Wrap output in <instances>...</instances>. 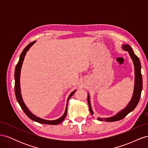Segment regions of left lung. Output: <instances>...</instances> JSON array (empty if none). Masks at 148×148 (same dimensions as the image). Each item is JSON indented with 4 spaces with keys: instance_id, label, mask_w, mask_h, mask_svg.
Instances as JSON below:
<instances>
[{
    "instance_id": "left-lung-1",
    "label": "left lung",
    "mask_w": 148,
    "mask_h": 148,
    "mask_svg": "<svg viewBox=\"0 0 148 148\" xmlns=\"http://www.w3.org/2000/svg\"><path fill=\"white\" fill-rule=\"evenodd\" d=\"M122 48L124 51H127L130 56L132 59L133 60L134 66H135V87H134V91L133 94V96L131 101H130L127 106L125 107L124 109L121 110L118 114L115 115L111 117H107V118H100L98 117L97 120L99 121H105V122H115V121H118L120 120L123 119L124 117L135 109L138 103L140 101L141 91L143 89V79H142V75L141 73V63L139 58L135 54L132 48L128 44H123L122 46ZM88 102L89 106V109L90 110V112L91 114H94L91 108V103H90V99H89V94L88 95Z\"/></svg>"
}]
</instances>
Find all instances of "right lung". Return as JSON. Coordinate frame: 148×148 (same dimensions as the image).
Listing matches in <instances>:
<instances>
[{
	"label": "right lung",
	"instance_id": "1",
	"mask_svg": "<svg viewBox=\"0 0 148 148\" xmlns=\"http://www.w3.org/2000/svg\"><path fill=\"white\" fill-rule=\"evenodd\" d=\"M36 41H33L32 42H31L28 45L26 46L24 49L23 52H21L20 57V59L18 64L16 65L15 67V96L16 100L19 103L20 106H21V108L24 111V112L25 114L28 116V117L33 121H35V122L40 123H42V124H47V125H58L62 121H63L65 118L66 117V113H67V105H68V102L70 98L72 96L74 93L76 92L77 90H75L71 92L70 95H69L68 99H67V102H66V109L65 110V112L64 115L62 116L59 119H58L57 120H44L41 118H39L38 117H36V116L33 114L29 110V109L27 108V107L26 106L25 104L24 103L23 99H22L21 95V89H20V73H21V69L22 66V64H23V62L25 59V56L26 53V52H27L29 48L32 46L33 44L35 43Z\"/></svg>",
	"mask_w": 148,
	"mask_h": 148
}]
</instances>
